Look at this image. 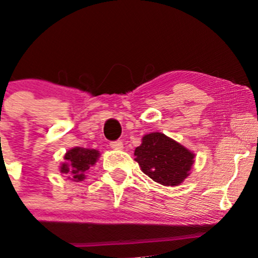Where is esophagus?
I'll list each match as a JSON object with an SVG mask.
<instances>
[{"label":"esophagus","instance_id":"34e87169","mask_svg":"<svg viewBox=\"0 0 258 258\" xmlns=\"http://www.w3.org/2000/svg\"><path fill=\"white\" fill-rule=\"evenodd\" d=\"M109 146L113 150H121L123 147V142L121 140H117V141H111L109 142Z\"/></svg>","mask_w":258,"mask_h":258}]
</instances>
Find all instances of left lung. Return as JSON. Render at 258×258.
<instances>
[{"mask_svg":"<svg viewBox=\"0 0 258 258\" xmlns=\"http://www.w3.org/2000/svg\"><path fill=\"white\" fill-rule=\"evenodd\" d=\"M135 156L142 171L165 186H176L184 181L194 164L191 151L160 132L145 135Z\"/></svg>","mask_w":258,"mask_h":258,"instance_id":"8db88e82","label":"left lung"}]
</instances>
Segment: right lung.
<instances>
[{"mask_svg":"<svg viewBox=\"0 0 258 258\" xmlns=\"http://www.w3.org/2000/svg\"><path fill=\"white\" fill-rule=\"evenodd\" d=\"M99 157L97 150L74 147L66 154V162L60 166V172L68 175L69 179L74 181H82L86 177V172L92 165L96 164Z\"/></svg>","mask_w":258,"mask_h":258,"instance_id":"obj_1","label":"right lung"}]
</instances>
